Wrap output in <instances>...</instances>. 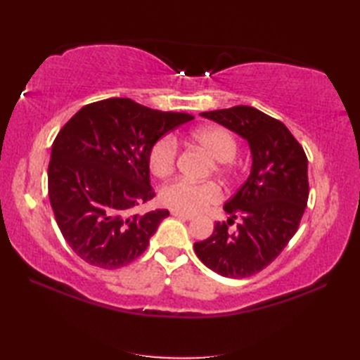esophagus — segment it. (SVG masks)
<instances>
[{"mask_svg":"<svg viewBox=\"0 0 360 360\" xmlns=\"http://www.w3.org/2000/svg\"><path fill=\"white\" fill-rule=\"evenodd\" d=\"M172 215L176 217V218H181V219H186V221H190L193 217L192 215H187V213H182V212H172Z\"/></svg>","mask_w":360,"mask_h":360,"instance_id":"34e87169","label":"esophagus"}]
</instances>
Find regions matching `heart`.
<instances>
[{"label": "heart", "instance_id": "heart-1", "mask_svg": "<svg viewBox=\"0 0 360 360\" xmlns=\"http://www.w3.org/2000/svg\"><path fill=\"white\" fill-rule=\"evenodd\" d=\"M193 141L217 160L215 172L229 176L232 173V159L238 142L232 131L223 127H204L192 134ZM179 143L172 134L162 136L150 150V170L158 178L172 174L178 160ZM160 202L165 207L182 213H198L221 200V188L215 182H193L186 178L176 179L160 190Z\"/></svg>", "mask_w": 360, "mask_h": 360}]
</instances>
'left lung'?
I'll return each instance as SVG.
<instances>
[{
	"label": "left lung",
	"instance_id": "1",
	"mask_svg": "<svg viewBox=\"0 0 360 360\" xmlns=\"http://www.w3.org/2000/svg\"><path fill=\"white\" fill-rule=\"evenodd\" d=\"M248 139L252 172L224 205L231 219L195 243L198 258L217 274L250 277L269 266L295 235L307 209L308 158L283 122L246 105L201 112ZM236 217L242 221L233 231Z\"/></svg>",
	"mask_w": 360,
	"mask_h": 360
}]
</instances>
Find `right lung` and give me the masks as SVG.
I'll use <instances>...</instances> for the list:
<instances>
[{
    "instance_id": "right-lung-1",
    "label": "right lung",
    "mask_w": 360,
    "mask_h": 360,
    "mask_svg": "<svg viewBox=\"0 0 360 360\" xmlns=\"http://www.w3.org/2000/svg\"><path fill=\"white\" fill-rule=\"evenodd\" d=\"M192 119L112 97L85 105L60 129L48 167L49 201L63 238L83 262L117 269L148 248L170 215L165 209L134 212L156 195L150 150Z\"/></svg>"
}]
</instances>
